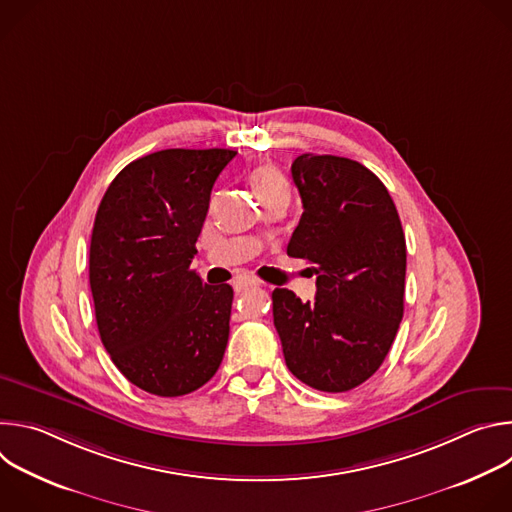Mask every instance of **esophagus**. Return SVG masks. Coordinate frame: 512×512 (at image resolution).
<instances>
[{
	"label": "esophagus",
	"instance_id": "1",
	"mask_svg": "<svg viewBox=\"0 0 512 512\" xmlns=\"http://www.w3.org/2000/svg\"><path fill=\"white\" fill-rule=\"evenodd\" d=\"M257 285H259V281L253 279V277H239V279L235 281V291L239 294V291H245V289H249V287H257Z\"/></svg>",
	"mask_w": 512,
	"mask_h": 512
}]
</instances>
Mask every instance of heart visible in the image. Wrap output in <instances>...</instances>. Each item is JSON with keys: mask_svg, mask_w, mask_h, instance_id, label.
Instances as JSON below:
<instances>
[{"mask_svg": "<svg viewBox=\"0 0 512 512\" xmlns=\"http://www.w3.org/2000/svg\"><path fill=\"white\" fill-rule=\"evenodd\" d=\"M249 182L259 200H265L275 194H287V180L275 166L269 164L253 168L249 174Z\"/></svg>", "mask_w": 512, "mask_h": 512, "instance_id": "heart-1", "label": "heart"}]
</instances>
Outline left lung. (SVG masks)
I'll list each match as a JSON object with an SVG mask.
<instances>
[{
    "mask_svg": "<svg viewBox=\"0 0 512 512\" xmlns=\"http://www.w3.org/2000/svg\"><path fill=\"white\" fill-rule=\"evenodd\" d=\"M304 212L287 255L314 263L316 298L273 291V324L287 369L344 393L383 364L403 318L407 247L393 198L362 164L302 154L291 164Z\"/></svg>",
    "mask_w": 512,
    "mask_h": 512,
    "instance_id": "8db88e82",
    "label": "left lung"
}]
</instances>
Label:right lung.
<instances>
[{"mask_svg": "<svg viewBox=\"0 0 512 512\" xmlns=\"http://www.w3.org/2000/svg\"><path fill=\"white\" fill-rule=\"evenodd\" d=\"M233 150H162L127 164L93 225L89 281L101 342L135 387L200 389L221 367L233 287L190 269L212 186Z\"/></svg>", "mask_w": 512, "mask_h": 512, "instance_id": "right-lung-1", "label": "right lung"}]
</instances>
